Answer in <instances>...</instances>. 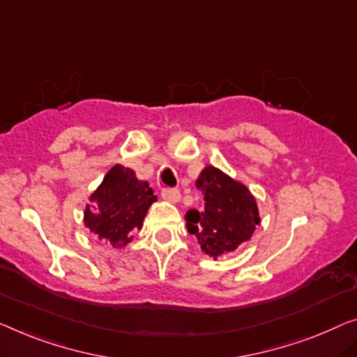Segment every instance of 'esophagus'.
I'll list each match as a JSON object with an SVG mask.
<instances>
[{
  "label": "esophagus",
  "mask_w": 357,
  "mask_h": 357,
  "mask_svg": "<svg viewBox=\"0 0 357 357\" xmlns=\"http://www.w3.org/2000/svg\"><path fill=\"white\" fill-rule=\"evenodd\" d=\"M162 197L165 200L172 202V204H176V202L181 200V194L178 189H172V188H163L162 189Z\"/></svg>",
  "instance_id": "1"
}]
</instances>
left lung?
Segmentation results:
<instances>
[{
	"label": "left lung",
	"instance_id": "1",
	"mask_svg": "<svg viewBox=\"0 0 357 357\" xmlns=\"http://www.w3.org/2000/svg\"><path fill=\"white\" fill-rule=\"evenodd\" d=\"M195 185L204 194V208L185 213V226L206 255L216 259L252 238L259 213L245 185L211 165L202 169Z\"/></svg>",
	"mask_w": 357,
	"mask_h": 357
}]
</instances>
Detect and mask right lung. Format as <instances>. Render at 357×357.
I'll use <instances>...</instances> for the list:
<instances>
[{
	"label": "right lung",
	"mask_w": 357,
	"mask_h": 357,
	"mask_svg": "<svg viewBox=\"0 0 357 357\" xmlns=\"http://www.w3.org/2000/svg\"><path fill=\"white\" fill-rule=\"evenodd\" d=\"M157 200L147 181H139L130 168L115 165L89 197L91 205L84 208V226L99 238L121 248L139 231L149 206Z\"/></svg>",
	"instance_id": "1"
}]
</instances>
